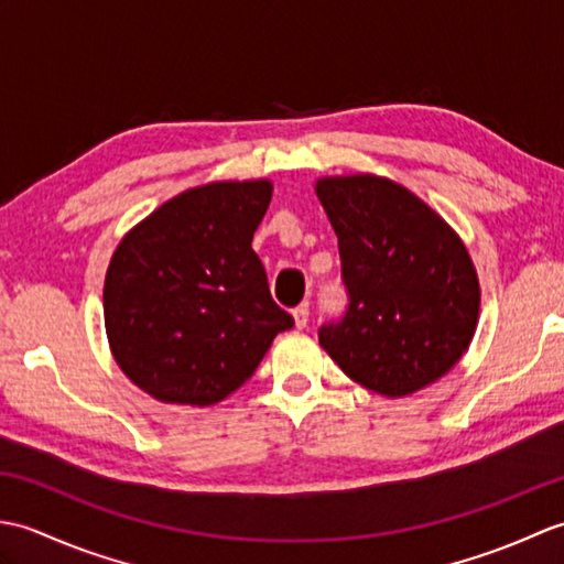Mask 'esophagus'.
Listing matches in <instances>:
<instances>
[{
  "label": "esophagus",
  "instance_id": "esophagus-1",
  "mask_svg": "<svg viewBox=\"0 0 564 564\" xmlns=\"http://www.w3.org/2000/svg\"><path fill=\"white\" fill-rule=\"evenodd\" d=\"M293 319H295V327H297V329H305L307 322H310V305H307V303L297 305V307L293 310Z\"/></svg>",
  "mask_w": 564,
  "mask_h": 564
}]
</instances>
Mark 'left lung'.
<instances>
[{
	"instance_id": "1",
	"label": "left lung",
	"mask_w": 564,
	"mask_h": 564,
	"mask_svg": "<svg viewBox=\"0 0 564 564\" xmlns=\"http://www.w3.org/2000/svg\"><path fill=\"white\" fill-rule=\"evenodd\" d=\"M349 305L319 344L351 380L402 398L446 376L470 346L480 283L460 237L412 191L373 174L319 178Z\"/></svg>"
}]
</instances>
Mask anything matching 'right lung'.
Masks as SVG:
<instances>
[{
    "label": "right lung",
    "mask_w": 564,
    "mask_h": 564,
    "mask_svg": "<svg viewBox=\"0 0 564 564\" xmlns=\"http://www.w3.org/2000/svg\"><path fill=\"white\" fill-rule=\"evenodd\" d=\"M271 182L188 188L130 230L104 283L116 364L160 402L208 406L251 378L293 317L273 303L251 237Z\"/></svg>",
    "instance_id": "add662e5"
}]
</instances>
